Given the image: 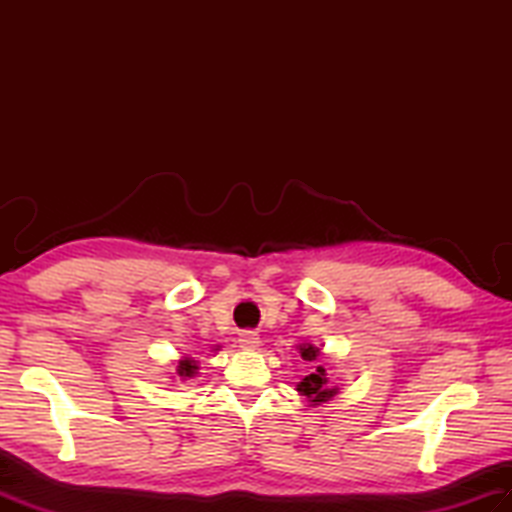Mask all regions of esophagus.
Returning a JSON list of instances; mask_svg holds the SVG:
<instances>
[{
  "label": "esophagus",
  "instance_id": "obj_1",
  "mask_svg": "<svg viewBox=\"0 0 512 512\" xmlns=\"http://www.w3.org/2000/svg\"><path fill=\"white\" fill-rule=\"evenodd\" d=\"M237 343H239V347H242V350H255V347L259 345V334L255 330L239 332Z\"/></svg>",
  "mask_w": 512,
  "mask_h": 512
}]
</instances>
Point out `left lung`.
<instances>
[{
    "instance_id": "obj_1",
    "label": "left lung",
    "mask_w": 512,
    "mask_h": 512,
    "mask_svg": "<svg viewBox=\"0 0 512 512\" xmlns=\"http://www.w3.org/2000/svg\"><path fill=\"white\" fill-rule=\"evenodd\" d=\"M299 354H301L303 361H317L319 347H314L310 343H303V345H299ZM297 391L301 396L308 398L310 407H317V405H321V402H328L330 398L339 394V387L330 385L328 374H325V369L319 365L312 374H308L306 378H301V383L297 385Z\"/></svg>"
}]
</instances>
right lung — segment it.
<instances>
[{"instance_id": "1", "label": "right lung", "mask_w": 512, "mask_h": 512, "mask_svg": "<svg viewBox=\"0 0 512 512\" xmlns=\"http://www.w3.org/2000/svg\"><path fill=\"white\" fill-rule=\"evenodd\" d=\"M176 374H178L180 378L187 380V378L198 374V363L191 361V358H182V361H180L178 367H176Z\"/></svg>"}]
</instances>
